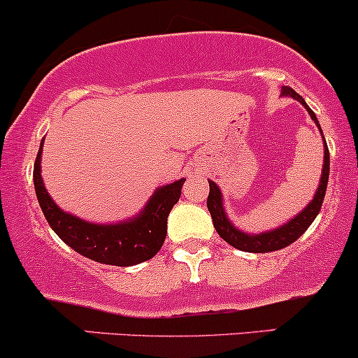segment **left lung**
Here are the masks:
<instances>
[{
    "label": "left lung",
    "mask_w": 358,
    "mask_h": 358,
    "mask_svg": "<svg viewBox=\"0 0 358 358\" xmlns=\"http://www.w3.org/2000/svg\"><path fill=\"white\" fill-rule=\"evenodd\" d=\"M282 94L291 96V98L298 99V101L303 104L308 110V113L311 115V118L315 120L316 125L320 127L318 120H316V115L313 113L311 108L304 103V99L296 92L292 87L284 86ZM321 131V128H320ZM323 135V131H321ZM324 138V136H323ZM328 174H330V152H328L327 142H324V164H323V174H321V180L318 191H316L315 198H313L311 203L308 204V208H304L303 213H299L294 220H291L287 224H282L277 230L262 233V235H247V233L236 230L233 224L228 222L227 215L223 211L222 204V192H220L218 186H216L213 180H210V194H208V210L211 213L213 224H215V230L218 231V235L222 236L227 243H230L231 247L238 248V250L243 252H252V254H266V252H274L279 250V248L287 247L292 242L299 238L304 231L308 230V227L315 222L316 215H318L321 210V204H323L324 192H327V184H328Z\"/></svg>",
    "instance_id": "1"
}]
</instances>
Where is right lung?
I'll return each instance as SVG.
<instances>
[{
  "label": "right lung",
  "mask_w": 358,
  "mask_h": 358,
  "mask_svg": "<svg viewBox=\"0 0 358 358\" xmlns=\"http://www.w3.org/2000/svg\"><path fill=\"white\" fill-rule=\"evenodd\" d=\"M42 145L34 166L35 192L43 216L64 243L87 259L118 267L145 262L157 254L167 235V216L180 198L184 179L157 189L145 210L131 222L118 224L86 223L60 210L43 187L40 176Z\"/></svg>",
  "instance_id": "right-lung-1"
}]
</instances>
